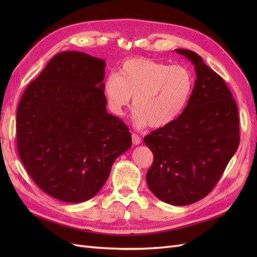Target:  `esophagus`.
<instances>
[{"mask_svg": "<svg viewBox=\"0 0 257 257\" xmlns=\"http://www.w3.org/2000/svg\"><path fill=\"white\" fill-rule=\"evenodd\" d=\"M141 138L138 136V134H134V133H132V143H133V145H140L141 144Z\"/></svg>", "mask_w": 257, "mask_h": 257, "instance_id": "esophagus-1", "label": "esophagus"}]
</instances>
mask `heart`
<instances>
[{"label":"heart","instance_id":"b5f03b06","mask_svg":"<svg viewBox=\"0 0 257 257\" xmlns=\"http://www.w3.org/2000/svg\"><path fill=\"white\" fill-rule=\"evenodd\" d=\"M194 76L187 66L149 59L131 58L117 74L107 75L103 90L109 109L123 116L133 97L134 123L164 128L176 119L191 98Z\"/></svg>","mask_w":257,"mask_h":257}]
</instances>
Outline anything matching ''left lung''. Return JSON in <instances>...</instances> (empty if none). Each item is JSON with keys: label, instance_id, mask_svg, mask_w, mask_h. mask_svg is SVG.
I'll use <instances>...</instances> for the list:
<instances>
[{"label": "left lung", "instance_id": "left-lung-1", "mask_svg": "<svg viewBox=\"0 0 257 257\" xmlns=\"http://www.w3.org/2000/svg\"><path fill=\"white\" fill-rule=\"evenodd\" d=\"M190 60L197 80L182 113L145 137L154 155L146 175L149 190L166 203L190 205L217 184L239 144L238 112L225 81L197 53L176 49Z\"/></svg>", "mask_w": 257, "mask_h": 257}]
</instances>
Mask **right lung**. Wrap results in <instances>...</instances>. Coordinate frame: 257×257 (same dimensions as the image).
I'll return each instance as SVG.
<instances>
[{
  "label": "right lung",
  "instance_id": "obj_1",
  "mask_svg": "<svg viewBox=\"0 0 257 257\" xmlns=\"http://www.w3.org/2000/svg\"><path fill=\"white\" fill-rule=\"evenodd\" d=\"M105 60L56 54L27 86L17 112L18 151L40 190L79 203L96 196L130 149L128 127L106 110Z\"/></svg>",
  "mask_w": 257,
  "mask_h": 257
}]
</instances>
